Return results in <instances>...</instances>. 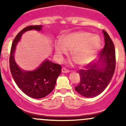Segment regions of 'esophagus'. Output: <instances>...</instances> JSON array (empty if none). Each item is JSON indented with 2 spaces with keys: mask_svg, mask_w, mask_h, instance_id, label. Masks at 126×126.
<instances>
[{
  "mask_svg": "<svg viewBox=\"0 0 126 126\" xmlns=\"http://www.w3.org/2000/svg\"><path fill=\"white\" fill-rule=\"evenodd\" d=\"M62 71L63 73H68V72H69V70H68V69H67L66 68H62Z\"/></svg>",
  "mask_w": 126,
  "mask_h": 126,
  "instance_id": "obj_1",
  "label": "esophagus"
}]
</instances>
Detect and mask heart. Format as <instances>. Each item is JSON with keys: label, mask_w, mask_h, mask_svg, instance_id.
Returning <instances> with one entry per match:
<instances>
[{"label": "heart", "mask_w": 126, "mask_h": 126, "mask_svg": "<svg viewBox=\"0 0 126 126\" xmlns=\"http://www.w3.org/2000/svg\"><path fill=\"white\" fill-rule=\"evenodd\" d=\"M100 39L87 32L80 31L65 35L63 43H55L56 52L60 58L71 50V55L76 63L84 66L92 62L100 49Z\"/></svg>", "instance_id": "1"}]
</instances>
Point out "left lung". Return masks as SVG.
Returning a JSON list of instances; mask_svg holds the SVG:
<instances>
[{
    "label": "left lung",
    "mask_w": 126,
    "mask_h": 126,
    "mask_svg": "<svg viewBox=\"0 0 126 126\" xmlns=\"http://www.w3.org/2000/svg\"><path fill=\"white\" fill-rule=\"evenodd\" d=\"M105 46L98 62H90L78 71L80 82L75 90L85 97L97 96L106 88L112 79L116 66L115 49L109 34L103 30Z\"/></svg>",
    "instance_id": "left-lung-1"
}]
</instances>
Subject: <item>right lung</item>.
Masks as SVG:
<instances>
[{
    "label": "right lung",
    "instance_id": "add662e5",
    "mask_svg": "<svg viewBox=\"0 0 126 126\" xmlns=\"http://www.w3.org/2000/svg\"><path fill=\"white\" fill-rule=\"evenodd\" d=\"M41 25H30L17 33L11 45L10 55V68L11 75L17 87L29 97L43 98L54 90L56 80L62 71L61 65L46 60L33 71H23L16 64L14 59L15 47L25 32L41 30Z\"/></svg>",
    "mask_w": 126,
    "mask_h": 126
}]
</instances>
